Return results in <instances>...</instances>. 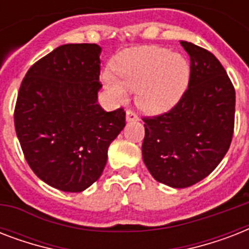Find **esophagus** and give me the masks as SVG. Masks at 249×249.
<instances>
[{
    "mask_svg": "<svg viewBox=\"0 0 249 249\" xmlns=\"http://www.w3.org/2000/svg\"><path fill=\"white\" fill-rule=\"evenodd\" d=\"M125 119H126V121H128V123H130V121L138 120V116H137V113H134L133 111H126Z\"/></svg>",
    "mask_w": 249,
    "mask_h": 249,
    "instance_id": "esophagus-1",
    "label": "esophagus"
}]
</instances>
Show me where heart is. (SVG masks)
Wrapping results in <instances>:
<instances>
[{
    "mask_svg": "<svg viewBox=\"0 0 249 249\" xmlns=\"http://www.w3.org/2000/svg\"><path fill=\"white\" fill-rule=\"evenodd\" d=\"M113 70L102 76L106 89L116 102L128 101L137 91V105L150 115L169 111L181 101L190 81L189 59L161 46H141L125 50L113 62Z\"/></svg>",
    "mask_w": 249,
    "mask_h": 249,
    "instance_id": "heart-1",
    "label": "heart"
}]
</instances>
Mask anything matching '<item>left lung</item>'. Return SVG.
Masks as SVG:
<instances>
[{
	"instance_id": "1",
	"label": "left lung",
	"mask_w": 249,
	"mask_h": 249,
	"mask_svg": "<svg viewBox=\"0 0 249 249\" xmlns=\"http://www.w3.org/2000/svg\"><path fill=\"white\" fill-rule=\"evenodd\" d=\"M191 62L189 88L169 112L143 117L142 156L160 183L185 189L205 178L226 155L235 117V90L220 60L181 41Z\"/></svg>"
}]
</instances>
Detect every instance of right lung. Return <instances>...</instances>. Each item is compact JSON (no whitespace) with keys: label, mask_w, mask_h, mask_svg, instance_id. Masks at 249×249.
I'll use <instances>...</instances> for the list:
<instances>
[{"label":"right lung","mask_w":249,"mask_h":249,"mask_svg":"<svg viewBox=\"0 0 249 249\" xmlns=\"http://www.w3.org/2000/svg\"><path fill=\"white\" fill-rule=\"evenodd\" d=\"M101 52L97 44L54 49L29 68L18 94L14 123L25 160L66 193H81L101 177L125 126L124 109L98 105Z\"/></svg>","instance_id":"right-lung-1"}]
</instances>
